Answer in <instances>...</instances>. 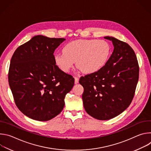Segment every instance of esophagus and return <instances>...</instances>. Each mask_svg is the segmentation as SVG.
<instances>
[{"instance_id": "34e87169", "label": "esophagus", "mask_w": 151, "mask_h": 151, "mask_svg": "<svg viewBox=\"0 0 151 151\" xmlns=\"http://www.w3.org/2000/svg\"><path fill=\"white\" fill-rule=\"evenodd\" d=\"M79 82V78L78 77H75V83L77 84Z\"/></svg>"}]
</instances>
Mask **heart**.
<instances>
[{
	"instance_id": "1",
	"label": "heart",
	"mask_w": 151,
	"mask_h": 151,
	"mask_svg": "<svg viewBox=\"0 0 151 151\" xmlns=\"http://www.w3.org/2000/svg\"><path fill=\"white\" fill-rule=\"evenodd\" d=\"M63 51L54 55V62L61 71L69 72L76 61L79 70L91 74L105 66L111 49L109 43L104 40L79 39L68 43Z\"/></svg>"
}]
</instances>
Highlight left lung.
I'll return each mask as SVG.
<instances>
[{
  "label": "left lung",
  "mask_w": 151,
  "mask_h": 151,
  "mask_svg": "<svg viewBox=\"0 0 151 151\" xmlns=\"http://www.w3.org/2000/svg\"><path fill=\"white\" fill-rule=\"evenodd\" d=\"M113 52L99 71L82 76V98L85 111L99 120H108L123 112L133 99L139 79L136 55L127 43L112 36Z\"/></svg>",
  "instance_id": "8db88e82"
}]
</instances>
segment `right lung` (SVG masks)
<instances>
[{"mask_svg": "<svg viewBox=\"0 0 151 151\" xmlns=\"http://www.w3.org/2000/svg\"><path fill=\"white\" fill-rule=\"evenodd\" d=\"M66 39L37 35L19 46L11 60L8 81L15 103L29 118L49 121L63 109L75 79L54 60L55 50Z\"/></svg>", "mask_w": 151, "mask_h": 151, "instance_id": "obj_1", "label": "right lung"}]
</instances>
